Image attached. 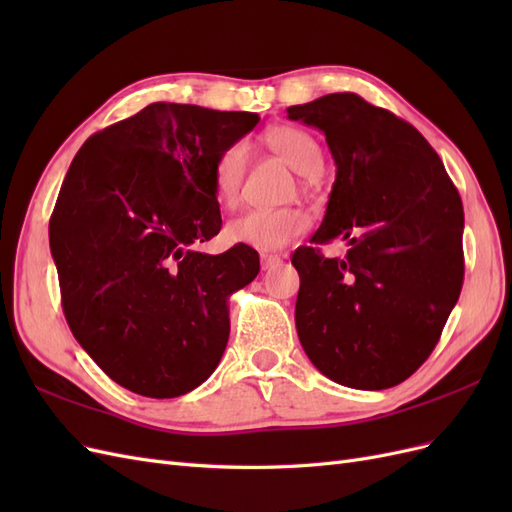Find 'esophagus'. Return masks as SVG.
<instances>
[{"mask_svg": "<svg viewBox=\"0 0 512 512\" xmlns=\"http://www.w3.org/2000/svg\"><path fill=\"white\" fill-rule=\"evenodd\" d=\"M282 265V258L280 256H273V254H260V267L262 271H269Z\"/></svg>", "mask_w": 512, "mask_h": 512, "instance_id": "1", "label": "esophagus"}]
</instances>
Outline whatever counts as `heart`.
I'll return each mask as SVG.
<instances>
[{"instance_id": "b5f03b06", "label": "heart", "mask_w": 512, "mask_h": 512, "mask_svg": "<svg viewBox=\"0 0 512 512\" xmlns=\"http://www.w3.org/2000/svg\"><path fill=\"white\" fill-rule=\"evenodd\" d=\"M265 143L299 175L314 177L324 166V153L316 138L297 126H273L262 134ZM247 170V149L243 143L224 147L211 164L213 192L222 205H235ZM309 230V215L297 207L250 209L226 224V237L232 243L254 247L260 252H277L303 237Z\"/></svg>"}]
</instances>
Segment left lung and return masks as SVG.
Masks as SVG:
<instances>
[{"instance_id":"left-lung-1","label":"left lung","mask_w":512,"mask_h":512,"mask_svg":"<svg viewBox=\"0 0 512 512\" xmlns=\"http://www.w3.org/2000/svg\"><path fill=\"white\" fill-rule=\"evenodd\" d=\"M327 136L337 175L312 243L299 247L294 322L305 354L350 389L404 382L436 348L463 284V207L438 153L408 121L356 94L288 108Z\"/></svg>"}]
</instances>
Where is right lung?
<instances>
[{"label":"right lung","mask_w":512,"mask_h":512,"mask_svg":"<svg viewBox=\"0 0 512 512\" xmlns=\"http://www.w3.org/2000/svg\"><path fill=\"white\" fill-rule=\"evenodd\" d=\"M256 113L153 102L76 153L49 224L61 307L76 342L136 395L190 393L228 344V297L260 271L222 228L211 164L254 130Z\"/></svg>","instance_id":"add662e5"}]
</instances>
